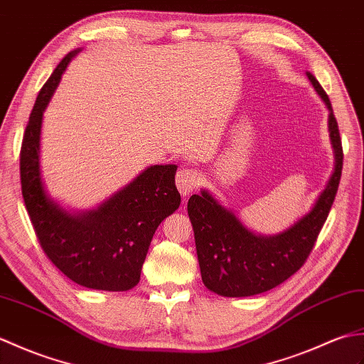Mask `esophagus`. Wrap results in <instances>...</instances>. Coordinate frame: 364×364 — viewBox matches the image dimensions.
I'll return each mask as SVG.
<instances>
[{
    "label": "esophagus",
    "mask_w": 364,
    "mask_h": 364,
    "mask_svg": "<svg viewBox=\"0 0 364 364\" xmlns=\"http://www.w3.org/2000/svg\"><path fill=\"white\" fill-rule=\"evenodd\" d=\"M199 181H200V174L195 168H182L177 171V176H176V185L183 198L188 196L190 193L198 187Z\"/></svg>",
    "instance_id": "obj_1"
}]
</instances>
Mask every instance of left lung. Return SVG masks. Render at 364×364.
I'll return each instance as SVG.
<instances>
[{"label":"left lung","instance_id":"left-lung-1","mask_svg":"<svg viewBox=\"0 0 364 364\" xmlns=\"http://www.w3.org/2000/svg\"><path fill=\"white\" fill-rule=\"evenodd\" d=\"M306 76L330 112L328 131L335 149V171L311 212L274 237H260L247 230L235 215L218 204L205 190L188 199L200 276L204 285L216 294L246 297L284 284L306 262L332 208L344 157L340 129L324 88L311 73H306Z\"/></svg>","mask_w":364,"mask_h":364}]
</instances>
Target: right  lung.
I'll return each mask as SVG.
<instances>
[{
  "label": "right lung",
  "instance_id": "obj_1",
  "mask_svg": "<svg viewBox=\"0 0 364 364\" xmlns=\"http://www.w3.org/2000/svg\"><path fill=\"white\" fill-rule=\"evenodd\" d=\"M76 51L60 63L32 107L20 151L24 205L38 243L53 264L77 285L126 291L140 280L141 266L159 224L181 205L176 165H154L102 205L70 215L46 196L40 177V129L43 110Z\"/></svg>",
  "mask_w": 364,
  "mask_h": 364
}]
</instances>
